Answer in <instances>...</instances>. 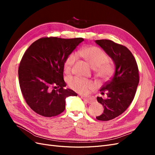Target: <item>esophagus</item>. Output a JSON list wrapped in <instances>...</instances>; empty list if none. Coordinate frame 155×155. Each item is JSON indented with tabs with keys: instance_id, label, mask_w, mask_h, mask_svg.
<instances>
[{
	"instance_id": "esophagus-1",
	"label": "esophagus",
	"mask_w": 155,
	"mask_h": 155,
	"mask_svg": "<svg viewBox=\"0 0 155 155\" xmlns=\"http://www.w3.org/2000/svg\"><path fill=\"white\" fill-rule=\"evenodd\" d=\"M81 97L82 99L83 100V101H85V103H87V104H91V102H92V100L90 99V98H88V97H85L82 96H81Z\"/></svg>"
}]
</instances>
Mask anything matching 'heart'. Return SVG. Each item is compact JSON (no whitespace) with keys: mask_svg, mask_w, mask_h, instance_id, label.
<instances>
[{"mask_svg":"<svg viewBox=\"0 0 155 155\" xmlns=\"http://www.w3.org/2000/svg\"><path fill=\"white\" fill-rule=\"evenodd\" d=\"M78 54L85 59L95 68L98 76L106 79L109 78L113 71V68L110 64L106 63L108 60L107 55L99 48L96 46H87L79 51ZM78 59V54L72 53L70 54L64 62V68L66 72H70ZM69 85L73 90L80 94H87L89 89L94 87V83L87 79L74 78L70 79Z\"/></svg>","mask_w":155,"mask_h":155,"instance_id":"1","label":"heart"}]
</instances>
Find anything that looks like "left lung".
<instances>
[{
    "label": "left lung",
    "mask_w": 155,
    "mask_h": 155,
    "mask_svg": "<svg viewBox=\"0 0 155 155\" xmlns=\"http://www.w3.org/2000/svg\"><path fill=\"white\" fill-rule=\"evenodd\" d=\"M95 43L115 66L113 76L100 90L102 95L106 93V97H97L104 110L96 119L109 121L122 114L133 101L139 83L138 68L133 55L125 46L107 39L96 40Z\"/></svg>",
    "instance_id": "8db88e82"
}]
</instances>
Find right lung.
<instances>
[{
    "instance_id": "1",
    "label": "right lung",
    "mask_w": 155,
    "mask_h": 155,
    "mask_svg": "<svg viewBox=\"0 0 155 155\" xmlns=\"http://www.w3.org/2000/svg\"><path fill=\"white\" fill-rule=\"evenodd\" d=\"M84 39L45 37L33 43L18 67V80L27 104L45 117L57 116L65 109L66 98L78 96L63 79L64 64Z\"/></svg>"
}]
</instances>
